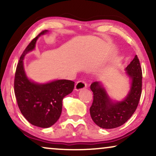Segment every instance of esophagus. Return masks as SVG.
Here are the masks:
<instances>
[{
	"instance_id": "esophagus-1",
	"label": "esophagus",
	"mask_w": 156,
	"mask_h": 156,
	"mask_svg": "<svg viewBox=\"0 0 156 156\" xmlns=\"http://www.w3.org/2000/svg\"><path fill=\"white\" fill-rule=\"evenodd\" d=\"M87 87V82L84 80L78 81L75 84V90L80 91L81 89H85Z\"/></svg>"
}]
</instances>
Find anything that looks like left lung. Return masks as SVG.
Segmentation results:
<instances>
[{"instance_id":"obj_1","label":"left lung","mask_w":156,"mask_h":156,"mask_svg":"<svg viewBox=\"0 0 156 156\" xmlns=\"http://www.w3.org/2000/svg\"><path fill=\"white\" fill-rule=\"evenodd\" d=\"M126 69L132 83L129 94L123 101L113 102L101 83L94 82L91 84L94 99L90 115L94 122L102 129H114L123 125L137 108L142 92V69L137 55Z\"/></svg>"}]
</instances>
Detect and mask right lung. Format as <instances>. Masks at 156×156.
Wrapping results in <instances>:
<instances>
[{
	"label": "right lung",
	"instance_id": "1",
	"mask_svg": "<svg viewBox=\"0 0 156 156\" xmlns=\"http://www.w3.org/2000/svg\"><path fill=\"white\" fill-rule=\"evenodd\" d=\"M47 32L46 30L42 31L23 51L14 80L15 95L20 112L31 124L40 128L50 127L57 122L62 113L64 97L72 92L74 87V82L71 80H56L40 84L26 76L23 67L25 55L35 48L39 36Z\"/></svg>",
	"mask_w": 156,
	"mask_h": 156
}]
</instances>
